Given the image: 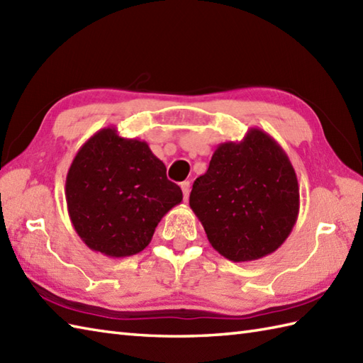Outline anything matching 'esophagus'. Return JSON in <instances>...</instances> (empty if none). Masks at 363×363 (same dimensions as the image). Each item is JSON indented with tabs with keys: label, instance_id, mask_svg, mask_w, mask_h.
Masks as SVG:
<instances>
[{
	"label": "esophagus",
	"instance_id": "34e87169",
	"mask_svg": "<svg viewBox=\"0 0 363 363\" xmlns=\"http://www.w3.org/2000/svg\"><path fill=\"white\" fill-rule=\"evenodd\" d=\"M181 189H182V194H184V201H187L189 199V194H190V182L186 181L181 184Z\"/></svg>",
	"mask_w": 363,
	"mask_h": 363
}]
</instances>
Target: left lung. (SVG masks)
<instances>
[{"label": "left lung", "mask_w": 363, "mask_h": 363, "mask_svg": "<svg viewBox=\"0 0 363 363\" xmlns=\"http://www.w3.org/2000/svg\"><path fill=\"white\" fill-rule=\"evenodd\" d=\"M213 250L233 262L257 260L287 240L299 213L296 173L282 146L259 128L225 142L190 194Z\"/></svg>", "instance_id": "1"}]
</instances>
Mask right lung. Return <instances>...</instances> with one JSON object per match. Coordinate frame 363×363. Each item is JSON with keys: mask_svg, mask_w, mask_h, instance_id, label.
<instances>
[{"mask_svg": "<svg viewBox=\"0 0 363 363\" xmlns=\"http://www.w3.org/2000/svg\"><path fill=\"white\" fill-rule=\"evenodd\" d=\"M72 225L91 251L129 257L150 245L162 217L182 201L164 162L117 128L99 129L84 143L65 181Z\"/></svg>", "mask_w": 363, "mask_h": 363, "instance_id": "right-lung-1", "label": "right lung"}]
</instances>
